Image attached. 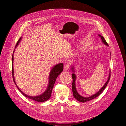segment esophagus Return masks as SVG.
Segmentation results:
<instances>
[{
    "label": "esophagus",
    "mask_w": 126,
    "mask_h": 126,
    "mask_svg": "<svg viewBox=\"0 0 126 126\" xmlns=\"http://www.w3.org/2000/svg\"><path fill=\"white\" fill-rule=\"evenodd\" d=\"M69 67H70V65H69V64H65V66H64V70H68Z\"/></svg>",
    "instance_id": "1"
}]
</instances>
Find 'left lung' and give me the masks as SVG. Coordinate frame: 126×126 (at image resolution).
Returning <instances> with one entry per match:
<instances>
[{
	"label": "left lung",
	"mask_w": 126,
	"mask_h": 126,
	"mask_svg": "<svg viewBox=\"0 0 126 126\" xmlns=\"http://www.w3.org/2000/svg\"><path fill=\"white\" fill-rule=\"evenodd\" d=\"M101 39V40H102V42L103 43H104L106 45H107L108 46V43L106 42V40H105V39L104 38V37L100 35H98ZM73 68L72 67V71L74 72V70H73ZM72 79H73V81H72V93H73V95L74 96V97L78 101H80V102H86V101H89V100H91L95 98H97V97H98L102 92V91L104 90V89H105V88L106 87L107 84L108 83V82H109V80H110V77H111V71H110V74H109V77H108V79L107 80V81L106 82V83L104 84V85L103 86V87L99 90V91H98V92L89 97H88V98H85V97H83L81 96H80L78 93V92H77L76 91V87H75V79H76V76H75V74L73 73L72 74Z\"/></svg>",
	"instance_id": "8db88e82"
}]
</instances>
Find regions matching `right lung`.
Wrapping results in <instances>:
<instances>
[{
    "mask_svg": "<svg viewBox=\"0 0 126 126\" xmlns=\"http://www.w3.org/2000/svg\"><path fill=\"white\" fill-rule=\"evenodd\" d=\"M21 38H20V39L18 41L16 45V47L17 46V45L18 44V43L21 41ZM14 55H13L12 56V60H13V61H14ZM63 63H60L58 64L57 65H56V66H55L53 69L51 70L50 74V76H49V83L48 85V87L47 89V90H46V91L43 93L42 95L38 96H35V97H31V96H29L28 95H26L25 94H24L23 92H22V91H21L20 90V89L18 87V86L16 85L17 88L19 89V90L22 93V94L25 96L27 98H29L31 99L34 100L35 101H38V102H44L45 101H46L47 100H48L50 98L51 96V94H52V91L53 89V88L54 87V84L55 83V82L56 81V78L57 77V76H58L59 74H60L61 73V72L63 71ZM12 74H13V80L14 81L15 84H16V83L14 81V68H13V64L12 65Z\"/></svg>",
    "mask_w": 126,
    "mask_h": 126,
    "instance_id": "obj_1",
    "label": "right lung"
}]
</instances>
